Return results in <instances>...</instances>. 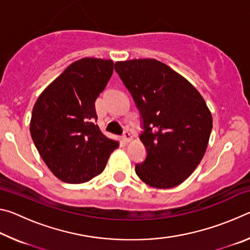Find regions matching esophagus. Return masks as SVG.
<instances>
[{
    "mask_svg": "<svg viewBox=\"0 0 250 250\" xmlns=\"http://www.w3.org/2000/svg\"><path fill=\"white\" fill-rule=\"evenodd\" d=\"M122 139H124L125 142H130L131 140H132V135H131L128 131H125L124 135H122Z\"/></svg>",
    "mask_w": 250,
    "mask_h": 250,
    "instance_id": "1",
    "label": "esophagus"
}]
</instances>
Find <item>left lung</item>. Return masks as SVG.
<instances>
[{
  "label": "left lung",
  "instance_id": "1",
  "mask_svg": "<svg viewBox=\"0 0 250 250\" xmlns=\"http://www.w3.org/2000/svg\"><path fill=\"white\" fill-rule=\"evenodd\" d=\"M115 69L139 109L146 158L135 166L146 184L171 188L192 174L205 154L213 118L200 92L156 59L117 62Z\"/></svg>",
  "mask_w": 250,
  "mask_h": 250
}]
</instances>
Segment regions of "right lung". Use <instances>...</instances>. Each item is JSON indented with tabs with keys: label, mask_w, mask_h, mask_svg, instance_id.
<instances>
[{
	"label": "right lung",
	"mask_w": 250,
	"mask_h": 250,
	"mask_svg": "<svg viewBox=\"0 0 250 250\" xmlns=\"http://www.w3.org/2000/svg\"><path fill=\"white\" fill-rule=\"evenodd\" d=\"M113 73L110 59L83 58L46 87L34 104L32 139L53 174L79 184L104 170L119 143L96 125L95 101Z\"/></svg>",
	"instance_id": "add662e5"
}]
</instances>
